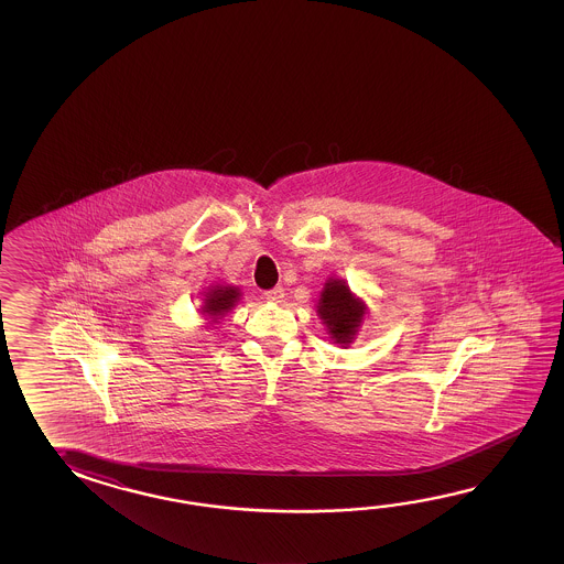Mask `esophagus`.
<instances>
[{
    "instance_id": "34e87169",
    "label": "esophagus",
    "mask_w": 564,
    "mask_h": 564,
    "mask_svg": "<svg viewBox=\"0 0 564 564\" xmlns=\"http://www.w3.org/2000/svg\"><path fill=\"white\" fill-rule=\"evenodd\" d=\"M264 300L271 301V303H281V301L285 300V289L275 288L271 289V291H267V293H264Z\"/></svg>"
}]
</instances>
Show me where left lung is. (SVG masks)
<instances>
[{"label":"left lung","mask_w":564,"mask_h":564,"mask_svg":"<svg viewBox=\"0 0 564 564\" xmlns=\"http://www.w3.org/2000/svg\"><path fill=\"white\" fill-rule=\"evenodd\" d=\"M368 305L349 289L347 281L329 276L317 301V315L334 344L347 347L356 341L364 325Z\"/></svg>","instance_id":"left-lung-1"}]
</instances>
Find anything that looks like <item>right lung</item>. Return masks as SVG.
I'll list each match as a JSON object with an SVG mask.
<instances>
[{
    "mask_svg": "<svg viewBox=\"0 0 564 564\" xmlns=\"http://www.w3.org/2000/svg\"><path fill=\"white\" fill-rule=\"evenodd\" d=\"M203 305H200V315H205L208 323H217L220 317H225L239 300H241V289L227 283H217L203 293Z\"/></svg>",
    "mask_w": 564,
    "mask_h": 564,
    "instance_id": "obj_1",
    "label": "right lung"
}]
</instances>
